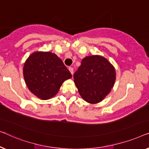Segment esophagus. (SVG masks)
I'll list each match as a JSON object with an SVG mask.
<instances>
[{
	"instance_id": "esophagus-1",
	"label": "esophagus",
	"mask_w": 149,
	"mask_h": 149,
	"mask_svg": "<svg viewBox=\"0 0 149 149\" xmlns=\"http://www.w3.org/2000/svg\"><path fill=\"white\" fill-rule=\"evenodd\" d=\"M69 70H70L71 74H72V75L74 74V68H72V67H70V68H69Z\"/></svg>"
}]
</instances>
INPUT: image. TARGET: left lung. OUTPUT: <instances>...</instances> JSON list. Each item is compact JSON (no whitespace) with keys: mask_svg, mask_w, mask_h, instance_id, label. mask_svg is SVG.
I'll list each match as a JSON object with an SVG mask.
<instances>
[{"mask_svg":"<svg viewBox=\"0 0 149 149\" xmlns=\"http://www.w3.org/2000/svg\"><path fill=\"white\" fill-rule=\"evenodd\" d=\"M74 78L84 100L90 103H97L109 93L113 86L116 71L105 58L88 56L81 61Z\"/></svg>","mask_w":149,"mask_h":149,"instance_id":"1","label":"left lung"}]
</instances>
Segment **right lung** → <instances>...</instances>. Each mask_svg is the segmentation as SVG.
I'll list each match as a JSON object with an SVG mask.
<instances>
[{
	"mask_svg": "<svg viewBox=\"0 0 149 149\" xmlns=\"http://www.w3.org/2000/svg\"><path fill=\"white\" fill-rule=\"evenodd\" d=\"M24 76L33 95L47 100L55 95L63 82L72 75L55 54L36 52L25 63Z\"/></svg>",
	"mask_w": 149,
	"mask_h": 149,
	"instance_id": "1",
	"label": "right lung"
}]
</instances>
